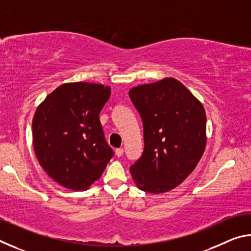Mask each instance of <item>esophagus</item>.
Segmentation results:
<instances>
[{
  "label": "esophagus",
  "instance_id": "34e87169",
  "mask_svg": "<svg viewBox=\"0 0 251 251\" xmlns=\"http://www.w3.org/2000/svg\"><path fill=\"white\" fill-rule=\"evenodd\" d=\"M115 154L117 157H121L124 154V150H123V148H117V150H115Z\"/></svg>",
  "mask_w": 251,
  "mask_h": 251
}]
</instances>
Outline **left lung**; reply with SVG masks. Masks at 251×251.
I'll list each match as a JSON object with an SVG mask.
<instances>
[{
  "mask_svg": "<svg viewBox=\"0 0 251 251\" xmlns=\"http://www.w3.org/2000/svg\"><path fill=\"white\" fill-rule=\"evenodd\" d=\"M129 97L142 117L145 143L131 177L144 192L167 193L193 173L205 151V108L173 77L133 87Z\"/></svg>",
  "mask_w": 251,
  "mask_h": 251,
  "instance_id": "1",
  "label": "left lung"
}]
</instances>
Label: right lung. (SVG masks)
<instances>
[{"label": "right lung", "mask_w": 251, "mask_h": 251, "mask_svg": "<svg viewBox=\"0 0 251 251\" xmlns=\"http://www.w3.org/2000/svg\"><path fill=\"white\" fill-rule=\"evenodd\" d=\"M109 96L110 87L103 84L65 83L35 110L34 151L46 174L65 188L87 189L114 155L100 121Z\"/></svg>", "instance_id": "right-lung-1"}]
</instances>
